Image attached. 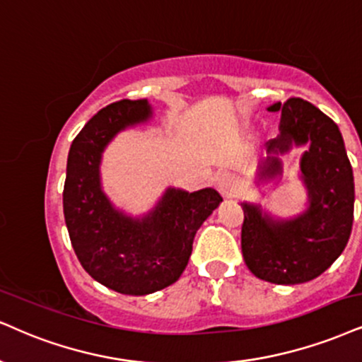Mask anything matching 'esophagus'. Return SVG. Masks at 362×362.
<instances>
[{
  "label": "esophagus",
  "instance_id": "esophagus-1",
  "mask_svg": "<svg viewBox=\"0 0 362 362\" xmlns=\"http://www.w3.org/2000/svg\"><path fill=\"white\" fill-rule=\"evenodd\" d=\"M216 189L220 191V194L225 199L233 198L236 194V177L233 174H228V173L221 174V176L216 180Z\"/></svg>",
  "mask_w": 362,
  "mask_h": 362
}]
</instances>
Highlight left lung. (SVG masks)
<instances>
[{
	"instance_id": "left-lung-1",
	"label": "left lung",
	"mask_w": 362,
	"mask_h": 362,
	"mask_svg": "<svg viewBox=\"0 0 362 362\" xmlns=\"http://www.w3.org/2000/svg\"><path fill=\"white\" fill-rule=\"evenodd\" d=\"M282 112L280 134L267 142V159L258 166L255 185L276 182L282 156L304 147L298 177L307 206L288 218L274 216L262 204L242 202V252L248 270L276 285H296L324 274L351 236L354 220V176L341 131L332 119L304 99L270 105Z\"/></svg>"
}]
</instances>
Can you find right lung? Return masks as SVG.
Returning a JSON list of instances; mask_svg holds the SVG:
<instances>
[{"label": "right lung", "mask_w": 362, "mask_h": 362, "mask_svg": "<svg viewBox=\"0 0 362 362\" xmlns=\"http://www.w3.org/2000/svg\"><path fill=\"white\" fill-rule=\"evenodd\" d=\"M153 119L147 100L104 107L78 132L69 151L64 215L78 262L93 280L126 296L169 287L188 265L196 231L220 206L216 189L169 188L144 215L132 216L102 188L105 147L119 132Z\"/></svg>", "instance_id": "right-lung-1"}]
</instances>
